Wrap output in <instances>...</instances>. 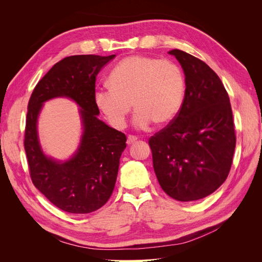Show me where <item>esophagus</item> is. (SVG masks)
Listing matches in <instances>:
<instances>
[{"label":"esophagus","mask_w":262,"mask_h":262,"mask_svg":"<svg viewBox=\"0 0 262 262\" xmlns=\"http://www.w3.org/2000/svg\"><path fill=\"white\" fill-rule=\"evenodd\" d=\"M137 140H138V138L136 136H128V139H126V143H128L129 145L133 144Z\"/></svg>","instance_id":"obj_1"}]
</instances>
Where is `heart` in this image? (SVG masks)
I'll return each mask as SVG.
<instances>
[{
	"mask_svg": "<svg viewBox=\"0 0 262 262\" xmlns=\"http://www.w3.org/2000/svg\"><path fill=\"white\" fill-rule=\"evenodd\" d=\"M109 89L95 93V104L116 129H122L133 106L138 128L164 125L178 114L186 83L181 69L170 60L147 55L123 59L108 76Z\"/></svg>",
	"mask_w": 262,
	"mask_h": 262,
	"instance_id": "obj_1",
	"label": "heart"
}]
</instances>
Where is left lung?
I'll return each instance as SVG.
<instances>
[{
    "label": "left lung",
    "instance_id": "left-lung-1",
    "mask_svg": "<svg viewBox=\"0 0 262 262\" xmlns=\"http://www.w3.org/2000/svg\"><path fill=\"white\" fill-rule=\"evenodd\" d=\"M185 73V98L175 118L148 139L162 189L177 201L213 193L228 176L236 146L228 94L217 74L193 55L173 49Z\"/></svg>",
    "mask_w": 262,
    "mask_h": 262
}]
</instances>
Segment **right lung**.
<instances>
[{
    "instance_id": "1",
    "label": "right lung",
    "mask_w": 262,
    "mask_h": 262,
    "mask_svg": "<svg viewBox=\"0 0 262 262\" xmlns=\"http://www.w3.org/2000/svg\"><path fill=\"white\" fill-rule=\"evenodd\" d=\"M114 58L115 54H82L62 59L38 82L29 98L24 146L31 181L55 207L69 213L96 211L114 191L126 137L97 119L99 109L94 99L96 76ZM60 96L78 102L84 126L80 147L66 163L47 158L36 136V118L42 104Z\"/></svg>"
}]
</instances>
